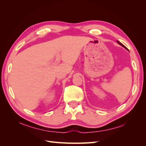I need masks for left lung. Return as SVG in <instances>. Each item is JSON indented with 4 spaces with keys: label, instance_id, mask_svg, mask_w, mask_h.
Instances as JSON below:
<instances>
[{
    "label": "left lung",
    "instance_id": "8db88e82",
    "mask_svg": "<svg viewBox=\"0 0 146 146\" xmlns=\"http://www.w3.org/2000/svg\"><path fill=\"white\" fill-rule=\"evenodd\" d=\"M117 43L119 44H120L121 46H122V47H124L125 48V49H127V50H129V49H128V48L124 46V45H123V44H122L121 43V42H119V41H117Z\"/></svg>",
    "mask_w": 146,
    "mask_h": 146
}]
</instances>
